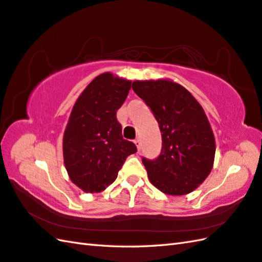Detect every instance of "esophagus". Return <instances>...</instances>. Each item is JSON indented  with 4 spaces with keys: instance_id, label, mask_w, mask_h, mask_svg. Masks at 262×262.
Returning a JSON list of instances; mask_svg holds the SVG:
<instances>
[{
    "instance_id": "esophagus-1",
    "label": "esophagus",
    "mask_w": 262,
    "mask_h": 262,
    "mask_svg": "<svg viewBox=\"0 0 262 262\" xmlns=\"http://www.w3.org/2000/svg\"><path fill=\"white\" fill-rule=\"evenodd\" d=\"M135 143H136V146H137V148H138V150H140V149H141V140H140V139H136V140H135Z\"/></svg>"
}]
</instances>
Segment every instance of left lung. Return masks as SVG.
I'll use <instances>...</instances> for the list:
<instances>
[{"label": "left lung", "mask_w": 262, "mask_h": 262, "mask_svg": "<svg viewBox=\"0 0 262 262\" xmlns=\"http://www.w3.org/2000/svg\"><path fill=\"white\" fill-rule=\"evenodd\" d=\"M132 89L151 110L162 132L161 155L152 161L142 157L149 181L166 194L190 193L209 175L215 158V137L204 108L170 80L135 81Z\"/></svg>", "instance_id": "8db88e82"}]
</instances>
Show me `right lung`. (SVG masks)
Instances as JSON below:
<instances>
[{"mask_svg": "<svg viewBox=\"0 0 262 262\" xmlns=\"http://www.w3.org/2000/svg\"><path fill=\"white\" fill-rule=\"evenodd\" d=\"M131 88L130 80L99 74L79 96L63 136L64 165L84 192H100L114 182L127 156L137 152L122 137L116 112Z\"/></svg>", "mask_w": 262, "mask_h": 262, "instance_id": "obj_1", "label": "right lung"}]
</instances>
